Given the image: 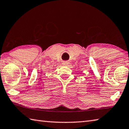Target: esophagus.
Wrapping results in <instances>:
<instances>
[{
    "instance_id": "1",
    "label": "esophagus",
    "mask_w": 129,
    "mask_h": 129,
    "mask_svg": "<svg viewBox=\"0 0 129 129\" xmlns=\"http://www.w3.org/2000/svg\"><path fill=\"white\" fill-rule=\"evenodd\" d=\"M69 62L68 61H65L63 62V64L65 65H69Z\"/></svg>"
}]
</instances>
